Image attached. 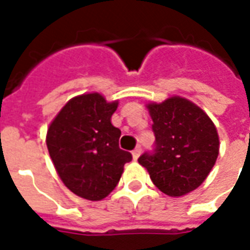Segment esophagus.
Instances as JSON below:
<instances>
[{"instance_id": "1", "label": "esophagus", "mask_w": 250, "mask_h": 250, "mask_svg": "<svg viewBox=\"0 0 250 250\" xmlns=\"http://www.w3.org/2000/svg\"><path fill=\"white\" fill-rule=\"evenodd\" d=\"M141 152H142L141 147H136L135 150L132 151V158H134V161H136V159L139 158V155H141Z\"/></svg>"}]
</instances>
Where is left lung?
Segmentation results:
<instances>
[{
	"label": "left lung",
	"mask_w": 250,
	"mask_h": 250,
	"mask_svg": "<svg viewBox=\"0 0 250 250\" xmlns=\"http://www.w3.org/2000/svg\"><path fill=\"white\" fill-rule=\"evenodd\" d=\"M155 148L138 162L152 184L170 197H182L204 182L214 166L220 139L214 123L197 104L181 96L147 104Z\"/></svg>",
	"instance_id": "left-lung-1"
}]
</instances>
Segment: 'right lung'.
I'll use <instances>...</instances> for the list:
<instances>
[{"label": "right lung", "instance_id": "1", "mask_svg": "<svg viewBox=\"0 0 250 250\" xmlns=\"http://www.w3.org/2000/svg\"><path fill=\"white\" fill-rule=\"evenodd\" d=\"M118 102L100 93L72 98L52 120L46 147L62 184L82 198L100 201L119 182L132 159L120 150V130L111 123Z\"/></svg>", "mask_w": 250, "mask_h": 250}]
</instances>
